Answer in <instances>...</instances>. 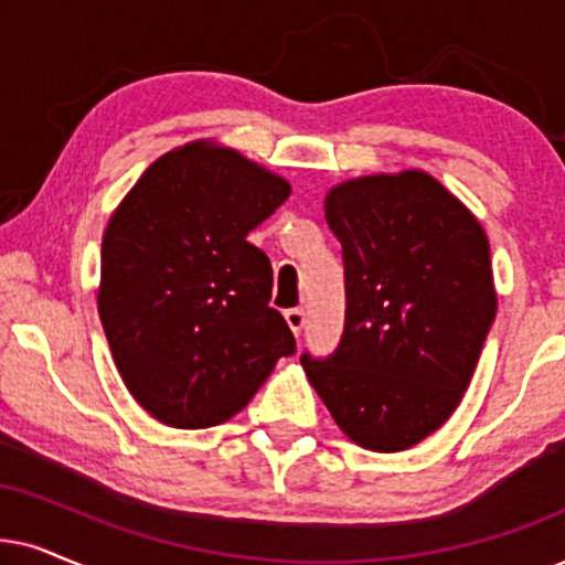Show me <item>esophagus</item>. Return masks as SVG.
Segmentation results:
<instances>
[{"mask_svg":"<svg viewBox=\"0 0 565 565\" xmlns=\"http://www.w3.org/2000/svg\"><path fill=\"white\" fill-rule=\"evenodd\" d=\"M284 318H287L291 331H295L297 335L302 333V328H305V310H302V307H291V310L284 312Z\"/></svg>","mask_w":565,"mask_h":565,"instance_id":"esophagus-1","label":"esophagus"}]
</instances>
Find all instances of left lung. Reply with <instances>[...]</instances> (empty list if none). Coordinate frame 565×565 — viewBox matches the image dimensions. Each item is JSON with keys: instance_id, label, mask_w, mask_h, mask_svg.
Returning a JSON list of instances; mask_svg holds the SVG:
<instances>
[{"instance_id": "8db88e82", "label": "left lung", "mask_w": 565, "mask_h": 565, "mask_svg": "<svg viewBox=\"0 0 565 565\" xmlns=\"http://www.w3.org/2000/svg\"><path fill=\"white\" fill-rule=\"evenodd\" d=\"M341 242L347 316L333 354H302L335 425L404 451L459 406L495 320L480 221L425 171L360 177L326 198Z\"/></svg>"}]
</instances>
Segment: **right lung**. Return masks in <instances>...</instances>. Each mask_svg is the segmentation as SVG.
<instances>
[{
	"label": "right lung",
	"instance_id": "1",
	"mask_svg": "<svg viewBox=\"0 0 565 565\" xmlns=\"http://www.w3.org/2000/svg\"><path fill=\"white\" fill-rule=\"evenodd\" d=\"M289 190L232 148L192 142L148 167L114 211L98 316L127 391L159 423H226L297 352L270 307L268 255L247 242Z\"/></svg>",
	"mask_w": 565,
	"mask_h": 565
}]
</instances>
